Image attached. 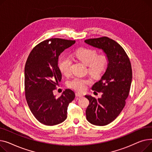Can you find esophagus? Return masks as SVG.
<instances>
[{
  "instance_id": "1",
  "label": "esophagus",
  "mask_w": 152,
  "mask_h": 152,
  "mask_svg": "<svg viewBox=\"0 0 152 152\" xmlns=\"http://www.w3.org/2000/svg\"><path fill=\"white\" fill-rule=\"evenodd\" d=\"M75 95H76L77 97H82L83 96V95L82 94L79 93H75Z\"/></svg>"
}]
</instances>
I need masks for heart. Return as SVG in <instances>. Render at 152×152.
<instances>
[{
  "instance_id": "heart-1",
  "label": "heart",
  "mask_w": 152,
  "mask_h": 152,
  "mask_svg": "<svg viewBox=\"0 0 152 152\" xmlns=\"http://www.w3.org/2000/svg\"><path fill=\"white\" fill-rule=\"evenodd\" d=\"M76 57L83 63L88 66V72L95 78L101 77L105 72L109 63V56L105 53L98 55L96 50L89 48H82L75 52ZM72 59L69 55H62L58 61V67L61 72L67 75L70 72V67ZM91 83L90 80L80 77H74L69 80L67 86L77 91H84L88 85Z\"/></svg>"
}]
</instances>
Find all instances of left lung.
I'll use <instances>...</instances> for the list:
<instances>
[{"label":"left lung","mask_w":152,"mask_h":152,"mask_svg":"<svg viewBox=\"0 0 152 152\" xmlns=\"http://www.w3.org/2000/svg\"><path fill=\"white\" fill-rule=\"evenodd\" d=\"M85 42L103 50L109 58L105 72L92 87L93 90L102 93V97L96 99L91 96H85L90 101L86 110L87 120L96 126H105L118 117L126 104L132 81L131 64L123 47L107 37Z\"/></svg>","instance_id":"obj_1"}]
</instances>
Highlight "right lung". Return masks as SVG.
<instances>
[{"mask_svg":"<svg viewBox=\"0 0 152 152\" xmlns=\"http://www.w3.org/2000/svg\"><path fill=\"white\" fill-rule=\"evenodd\" d=\"M75 40L52 38L37 44L31 51L24 69L25 97L29 107L40 123L53 126L67 118L68 105L75 98L74 92L66 90L56 97L53 91L61 82L58 67L61 53Z\"/></svg>","mask_w":152,"mask_h":152,"instance_id":"right-lung-1","label":"right lung"}]
</instances>
